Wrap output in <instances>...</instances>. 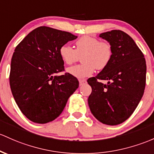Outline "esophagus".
<instances>
[{
  "mask_svg": "<svg viewBox=\"0 0 154 154\" xmlns=\"http://www.w3.org/2000/svg\"><path fill=\"white\" fill-rule=\"evenodd\" d=\"M79 82H80V85H83L86 84V82H87V80H79Z\"/></svg>",
  "mask_w": 154,
  "mask_h": 154,
  "instance_id": "esophagus-1",
  "label": "esophagus"
}]
</instances>
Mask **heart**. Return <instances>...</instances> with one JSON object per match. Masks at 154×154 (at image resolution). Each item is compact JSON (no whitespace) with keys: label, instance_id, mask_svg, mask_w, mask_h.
Listing matches in <instances>:
<instances>
[{"label":"heart","instance_id":"heart-1","mask_svg":"<svg viewBox=\"0 0 154 154\" xmlns=\"http://www.w3.org/2000/svg\"><path fill=\"white\" fill-rule=\"evenodd\" d=\"M112 45L107 42H100L96 37L85 35L76 42V49L69 44H64L59 49V55L62 60L72 65L82 56V64L67 69V72L78 78L91 76L95 69L103 70L107 66L112 57Z\"/></svg>","mask_w":154,"mask_h":154}]
</instances>
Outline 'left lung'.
Instances as JSON below:
<instances>
[{"instance_id": "8db88e82", "label": "left lung", "mask_w": 154, "mask_h": 154, "mask_svg": "<svg viewBox=\"0 0 154 154\" xmlns=\"http://www.w3.org/2000/svg\"><path fill=\"white\" fill-rule=\"evenodd\" d=\"M99 37L112 45V57L105 69L87 80L92 88L88 102L98 121L115 126L131 116L143 97L146 59L132 38L122 30H112ZM99 80H107L108 84Z\"/></svg>"}]
</instances>
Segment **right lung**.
Segmentation results:
<instances>
[{
	"label": "right lung",
	"mask_w": 154,
	"mask_h": 154,
	"mask_svg": "<svg viewBox=\"0 0 154 154\" xmlns=\"http://www.w3.org/2000/svg\"><path fill=\"white\" fill-rule=\"evenodd\" d=\"M77 38L69 32L41 26L15 48L10 88L20 109L30 121L47 124L55 120L79 87V81L72 74L56 75L64 71L59 49Z\"/></svg>",
	"instance_id": "right-lung-1"
}]
</instances>
